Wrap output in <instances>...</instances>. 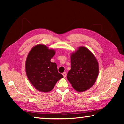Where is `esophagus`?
Wrapping results in <instances>:
<instances>
[{
  "label": "esophagus",
  "mask_w": 124,
  "mask_h": 124,
  "mask_svg": "<svg viewBox=\"0 0 124 124\" xmlns=\"http://www.w3.org/2000/svg\"><path fill=\"white\" fill-rule=\"evenodd\" d=\"M66 72H64V73H62V75H63V77L64 78H66Z\"/></svg>",
  "instance_id": "esophagus-1"
}]
</instances>
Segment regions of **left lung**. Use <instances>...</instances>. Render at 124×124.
Here are the masks:
<instances>
[{"label": "left lung", "instance_id": "1", "mask_svg": "<svg viewBox=\"0 0 124 124\" xmlns=\"http://www.w3.org/2000/svg\"><path fill=\"white\" fill-rule=\"evenodd\" d=\"M71 69L67 78L73 89L78 92L89 89L95 83L99 73L97 59L92 52L80 46L70 54Z\"/></svg>", "mask_w": 124, "mask_h": 124}]
</instances>
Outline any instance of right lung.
I'll use <instances>...</instances> for the list:
<instances>
[{
    "mask_svg": "<svg viewBox=\"0 0 124 124\" xmlns=\"http://www.w3.org/2000/svg\"><path fill=\"white\" fill-rule=\"evenodd\" d=\"M55 50L44 44L36 45L27 55L25 70L27 78L38 91L48 92L63 76L58 72L57 64L51 62Z\"/></svg>",
    "mask_w": 124,
    "mask_h": 124,
    "instance_id": "obj_1",
    "label": "right lung"
}]
</instances>
